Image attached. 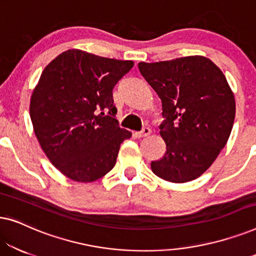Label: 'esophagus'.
I'll return each mask as SVG.
<instances>
[{"label":"esophagus","mask_w":256,"mask_h":256,"mask_svg":"<svg viewBox=\"0 0 256 256\" xmlns=\"http://www.w3.org/2000/svg\"><path fill=\"white\" fill-rule=\"evenodd\" d=\"M150 132H152V129L148 127H144L141 132H136V136H138V138H146V136L150 135Z\"/></svg>","instance_id":"esophagus-1"}]
</instances>
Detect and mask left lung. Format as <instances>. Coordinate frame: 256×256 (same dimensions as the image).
I'll list each match as a JSON object with an SVG mask.
<instances>
[{
	"instance_id": "8db88e82",
	"label": "left lung",
	"mask_w": 256,
	"mask_h": 256,
	"mask_svg": "<svg viewBox=\"0 0 256 256\" xmlns=\"http://www.w3.org/2000/svg\"><path fill=\"white\" fill-rule=\"evenodd\" d=\"M162 101L160 134L166 152L152 162L164 180L185 183L205 172L226 146L236 118V100L218 66L202 56L138 62Z\"/></svg>"
}]
</instances>
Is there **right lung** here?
<instances>
[{"mask_svg":"<svg viewBox=\"0 0 256 256\" xmlns=\"http://www.w3.org/2000/svg\"><path fill=\"white\" fill-rule=\"evenodd\" d=\"M132 66L68 50L42 73L30 100L31 122L45 155L70 180L90 183L110 172L132 136L115 118L113 88Z\"/></svg>","mask_w":256,"mask_h":256,"instance_id":"add662e5","label":"right lung"}]
</instances>
